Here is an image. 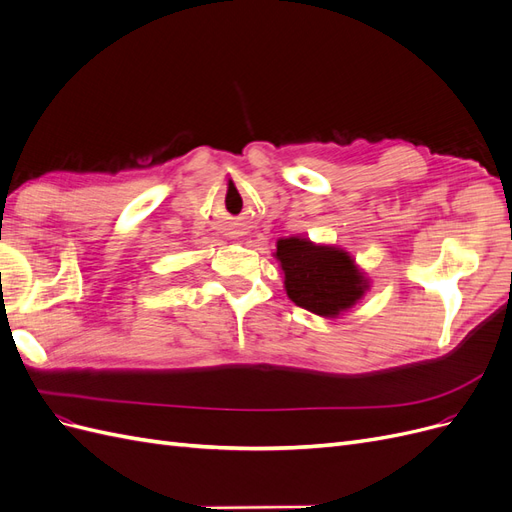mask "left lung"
<instances>
[{"instance_id":"8db88e82","label":"left lung","mask_w":512,"mask_h":512,"mask_svg":"<svg viewBox=\"0 0 512 512\" xmlns=\"http://www.w3.org/2000/svg\"><path fill=\"white\" fill-rule=\"evenodd\" d=\"M275 258L284 271L288 299L324 318H337L369 288L352 256L335 245L288 237L277 241Z\"/></svg>"}]
</instances>
